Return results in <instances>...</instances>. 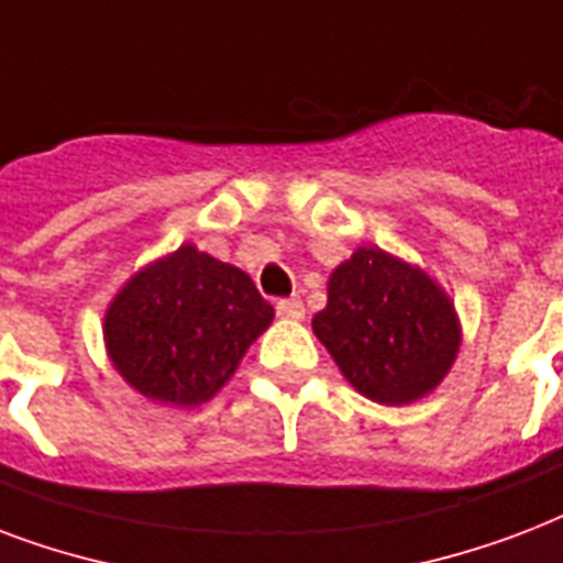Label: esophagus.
I'll list each match as a JSON object with an SVG mask.
<instances>
[{"label":"esophagus","mask_w":563,"mask_h":563,"mask_svg":"<svg viewBox=\"0 0 563 563\" xmlns=\"http://www.w3.org/2000/svg\"><path fill=\"white\" fill-rule=\"evenodd\" d=\"M277 316L280 319H303V303L298 298L277 300Z\"/></svg>","instance_id":"1"}]
</instances>
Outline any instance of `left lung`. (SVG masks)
<instances>
[{"label": "left lung", "instance_id": "8db88e82", "mask_svg": "<svg viewBox=\"0 0 563 563\" xmlns=\"http://www.w3.org/2000/svg\"><path fill=\"white\" fill-rule=\"evenodd\" d=\"M312 330L349 384L377 405L428 396L461 349L457 312L422 268L357 247L328 280Z\"/></svg>", "mask_w": 563, "mask_h": 563}]
</instances>
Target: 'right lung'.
Listing matches in <instances>:
<instances>
[{
    "label": "right lung",
    "instance_id": "obj_1",
    "mask_svg": "<svg viewBox=\"0 0 563 563\" xmlns=\"http://www.w3.org/2000/svg\"><path fill=\"white\" fill-rule=\"evenodd\" d=\"M274 307L242 268L183 244L114 295L106 349L132 389L162 405H203L233 377Z\"/></svg>",
    "mask_w": 563,
    "mask_h": 563
}]
</instances>
